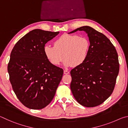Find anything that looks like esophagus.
<instances>
[{"label":"esophagus","instance_id":"1","mask_svg":"<svg viewBox=\"0 0 128 128\" xmlns=\"http://www.w3.org/2000/svg\"><path fill=\"white\" fill-rule=\"evenodd\" d=\"M64 73L65 74H69V71L66 70V69H65V70H64Z\"/></svg>","mask_w":128,"mask_h":128}]
</instances>
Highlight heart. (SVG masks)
Here are the masks:
<instances>
[{
  "mask_svg": "<svg viewBox=\"0 0 128 128\" xmlns=\"http://www.w3.org/2000/svg\"><path fill=\"white\" fill-rule=\"evenodd\" d=\"M90 41L85 36L65 34L57 39L54 46L46 45L44 51L50 62L59 66L63 62L66 66H78L87 59L90 49Z\"/></svg>",
  "mask_w": 128,
  "mask_h": 128,
  "instance_id": "1",
  "label": "heart"
}]
</instances>
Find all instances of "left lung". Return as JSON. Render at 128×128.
<instances>
[{
    "label": "left lung",
    "instance_id": "obj_1",
    "mask_svg": "<svg viewBox=\"0 0 128 128\" xmlns=\"http://www.w3.org/2000/svg\"><path fill=\"white\" fill-rule=\"evenodd\" d=\"M85 31L90 40L87 59L70 71V89L80 104L94 107L102 104L114 90L119 72L118 54L110 40L88 26L70 32Z\"/></svg>",
    "mask_w": 128,
    "mask_h": 128
}]
</instances>
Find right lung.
Returning a JSON list of instances; mask_svg holds the SVG:
<instances>
[{"instance_id": "1", "label": "right lung", "mask_w": 128, "mask_h": 128, "mask_svg": "<svg viewBox=\"0 0 128 128\" xmlns=\"http://www.w3.org/2000/svg\"><path fill=\"white\" fill-rule=\"evenodd\" d=\"M59 33L32 30L16 43L10 53V82L18 100L30 109L48 105L62 80L63 69L52 64L44 51L45 44Z\"/></svg>"}]
</instances>
